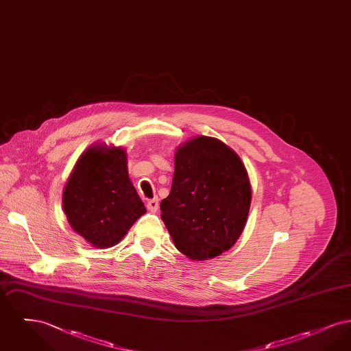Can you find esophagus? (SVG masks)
<instances>
[{
	"label": "esophagus",
	"mask_w": 351,
	"mask_h": 351,
	"mask_svg": "<svg viewBox=\"0 0 351 351\" xmlns=\"http://www.w3.org/2000/svg\"><path fill=\"white\" fill-rule=\"evenodd\" d=\"M147 209L152 213H155L159 209V199L155 197V199L147 201Z\"/></svg>",
	"instance_id": "obj_1"
}]
</instances>
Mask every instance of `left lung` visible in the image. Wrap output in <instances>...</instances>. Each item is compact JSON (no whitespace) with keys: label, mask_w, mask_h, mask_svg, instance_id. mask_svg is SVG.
<instances>
[{"label":"left lung","mask_w":351,"mask_h":351,"mask_svg":"<svg viewBox=\"0 0 351 351\" xmlns=\"http://www.w3.org/2000/svg\"><path fill=\"white\" fill-rule=\"evenodd\" d=\"M250 204L247 171L229 146L204 135L179 146L160 217L182 254L206 261L229 250L243 232Z\"/></svg>","instance_id":"left-lung-1"}]
</instances>
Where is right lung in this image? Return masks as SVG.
<instances>
[{"instance_id": "1", "label": "right lung", "mask_w": 351, "mask_h": 351, "mask_svg": "<svg viewBox=\"0 0 351 351\" xmlns=\"http://www.w3.org/2000/svg\"><path fill=\"white\" fill-rule=\"evenodd\" d=\"M71 228L99 249L117 245L146 213L128 173L126 151L90 146L79 158L63 192Z\"/></svg>"}]
</instances>
